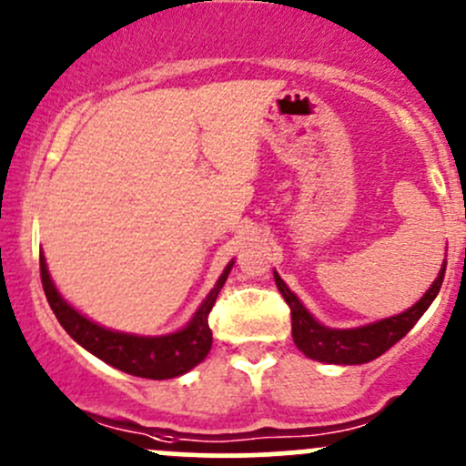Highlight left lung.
Listing matches in <instances>:
<instances>
[{
    "label": "left lung",
    "instance_id": "8db88e82",
    "mask_svg": "<svg viewBox=\"0 0 466 466\" xmlns=\"http://www.w3.org/2000/svg\"><path fill=\"white\" fill-rule=\"evenodd\" d=\"M444 268H447V259L442 262L438 278L433 279L427 293L413 304L407 311L391 315V318L378 319V322L362 324V327L353 329H331L324 327L322 322L313 318L307 311L299 298L291 289L284 284L278 271H273L275 284H278L279 293L284 295L287 304L291 307V333L295 347L299 349L307 358L318 360V362L327 364H364L371 360L380 358L384 351L393 347L398 339L413 329V324L422 318L424 311L431 307V302L438 295L440 287L444 279Z\"/></svg>",
    "mask_w": 466,
    "mask_h": 466
}]
</instances>
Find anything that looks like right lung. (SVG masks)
I'll return each mask as SVG.
<instances>
[{"label": "right lung", "instance_id": "1", "mask_svg": "<svg viewBox=\"0 0 466 466\" xmlns=\"http://www.w3.org/2000/svg\"><path fill=\"white\" fill-rule=\"evenodd\" d=\"M233 262L224 267L222 275L218 278L211 293L204 298L193 318L184 324L182 329L173 333L164 335H137V333H124L113 331V329L102 327V324L93 322L84 313H79L73 304L64 299V295L55 287L51 273H48L46 258L44 253L39 255V268H42V284L44 293H46L48 304H51L55 318L64 327L79 347L86 349L95 358L102 362L111 364L124 373L137 375V378L148 380H168L177 378L198 367L213 344V333L208 327V313H211L215 299H218L219 289L227 282L228 273H231Z\"/></svg>", "mask_w": 466, "mask_h": 466}]
</instances>
